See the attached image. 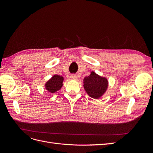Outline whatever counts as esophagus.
Masks as SVG:
<instances>
[{
	"label": "esophagus",
	"instance_id": "34e87169",
	"mask_svg": "<svg viewBox=\"0 0 153 153\" xmlns=\"http://www.w3.org/2000/svg\"><path fill=\"white\" fill-rule=\"evenodd\" d=\"M70 78L73 80H76L77 76L76 75H75V74H71V75H70Z\"/></svg>",
	"mask_w": 153,
	"mask_h": 153
}]
</instances>
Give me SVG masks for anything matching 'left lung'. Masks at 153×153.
<instances>
[{"label": "left lung", "instance_id": "1", "mask_svg": "<svg viewBox=\"0 0 153 153\" xmlns=\"http://www.w3.org/2000/svg\"><path fill=\"white\" fill-rule=\"evenodd\" d=\"M84 87L87 94L91 98L98 99L102 96L108 87V80L100 76L94 71L84 79Z\"/></svg>", "mask_w": 153, "mask_h": 153}]
</instances>
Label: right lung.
<instances>
[{
  "label": "right lung",
  "instance_id": "right-lung-1",
  "mask_svg": "<svg viewBox=\"0 0 153 153\" xmlns=\"http://www.w3.org/2000/svg\"><path fill=\"white\" fill-rule=\"evenodd\" d=\"M64 78L62 76L55 75L52 78L46 83L45 88L48 92L51 93H55V92L61 89V88L62 87V82Z\"/></svg>",
  "mask_w": 153,
  "mask_h": 153
}]
</instances>
